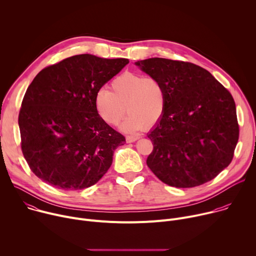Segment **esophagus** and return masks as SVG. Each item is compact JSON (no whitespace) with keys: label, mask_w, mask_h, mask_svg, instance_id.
<instances>
[{"label":"esophagus","mask_w":256,"mask_h":256,"mask_svg":"<svg viewBox=\"0 0 256 256\" xmlns=\"http://www.w3.org/2000/svg\"><path fill=\"white\" fill-rule=\"evenodd\" d=\"M138 138H140V136H126V140L128 142H132L136 140Z\"/></svg>","instance_id":"1"}]
</instances>
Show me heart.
<instances>
[{
    "mask_svg": "<svg viewBox=\"0 0 256 256\" xmlns=\"http://www.w3.org/2000/svg\"><path fill=\"white\" fill-rule=\"evenodd\" d=\"M110 89H99L94 98L99 118L109 126L122 124L126 132H138L157 126L164 114L167 95L163 83L155 77L124 72L110 82ZM127 108H126L125 107Z\"/></svg>",
    "mask_w": 256,
    "mask_h": 256,
    "instance_id": "obj_1",
    "label": "heart"
}]
</instances>
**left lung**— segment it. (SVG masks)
Wrapping results in <instances>:
<instances>
[{"label":"left lung","instance_id":"8db88e82","mask_svg":"<svg viewBox=\"0 0 256 256\" xmlns=\"http://www.w3.org/2000/svg\"><path fill=\"white\" fill-rule=\"evenodd\" d=\"M136 64L159 79L167 95L165 114L148 134L154 147L148 167L179 188L214 179L231 163L239 138L231 93L192 62L153 58Z\"/></svg>","mask_w":256,"mask_h":256}]
</instances>
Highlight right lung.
Segmentation results:
<instances>
[{
    "label": "right lung",
    "mask_w": 256,
    "mask_h": 256,
    "mask_svg": "<svg viewBox=\"0 0 256 256\" xmlns=\"http://www.w3.org/2000/svg\"><path fill=\"white\" fill-rule=\"evenodd\" d=\"M128 64L92 54L66 58L42 70L20 112L21 150L31 171L60 190L94 186L126 138L98 116L96 92Z\"/></svg>",
    "instance_id": "add662e5"
}]
</instances>
